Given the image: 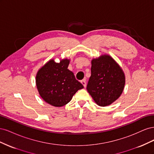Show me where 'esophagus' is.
Returning a JSON list of instances; mask_svg holds the SVG:
<instances>
[{
    "label": "esophagus",
    "mask_w": 154,
    "mask_h": 154,
    "mask_svg": "<svg viewBox=\"0 0 154 154\" xmlns=\"http://www.w3.org/2000/svg\"><path fill=\"white\" fill-rule=\"evenodd\" d=\"M81 83H82V84L83 85V87H86L87 83H86V81H85V80H82V81H81Z\"/></svg>",
    "instance_id": "1"
}]
</instances>
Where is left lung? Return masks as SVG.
Masks as SVG:
<instances>
[{
  "label": "left lung",
  "instance_id": "8db88e82",
  "mask_svg": "<svg viewBox=\"0 0 154 154\" xmlns=\"http://www.w3.org/2000/svg\"><path fill=\"white\" fill-rule=\"evenodd\" d=\"M91 64L87 91L97 105H110L122 94L125 85V73L116 60L106 54L93 58Z\"/></svg>",
  "mask_w": 154,
  "mask_h": 154
}]
</instances>
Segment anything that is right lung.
Masks as SVG:
<instances>
[{
	"instance_id": "right-lung-1",
	"label": "right lung",
	"mask_w": 154,
	"mask_h": 154,
	"mask_svg": "<svg viewBox=\"0 0 154 154\" xmlns=\"http://www.w3.org/2000/svg\"><path fill=\"white\" fill-rule=\"evenodd\" d=\"M69 62L67 58L61 59L58 63L51 59L36 73L37 90L42 98L51 105L64 106L78 90L83 88L74 73L67 69Z\"/></svg>"
}]
</instances>
